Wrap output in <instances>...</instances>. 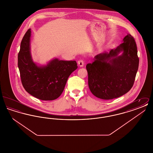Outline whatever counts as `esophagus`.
I'll return each instance as SVG.
<instances>
[{"instance_id":"34e87169","label":"esophagus","mask_w":153,"mask_h":153,"mask_svg":"<svg viewBox=\"0 0 153 153\" xmlns=\"http://www.w3.org/2000/svg\"><path fill=\"white\" fill-rule=\"evenodd\" d=\"M77 64H78V65H79L80 67H82L84 66V61L82 59H80L79 61H78Z\"/></svg>"}]
</instances>
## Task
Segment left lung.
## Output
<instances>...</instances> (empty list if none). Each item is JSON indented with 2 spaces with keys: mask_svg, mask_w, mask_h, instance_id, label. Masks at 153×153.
I'll return each mask as SVG.
<instances>
[{
  "mask_svg": "<svg viewBox=\"0 0 153 153\" xmlns=\"http://www.w3.org/2000/svg\"><path fill=\"white\" fill-rule=\"evenodd\" d=\"M123 43L109 53L96 56L86 66L88 86L92 94L103 100L119 97L132 87L139 66L135 39L127 34Z\"/></svg>",
  "mask_w": 153,
  "mask_h": 153,
  "instance_id": "left-lung-1",
  "label": "left lung"
}]
</instances>
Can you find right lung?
Returning <instances> with one entry per match:
<instances>
[{"label": "right lung", "instance_id": "1", "mask_svg": "<svg viewBox=\"0 0 153 153\" xmlns=\"http://www.w3.org/2000/svg\"><path fill=\"white\" fill-rule=\"evenodd\" d=\"M31 29L23 37L18 56L22 85L31 95L42 100H53L62 93L66 81L77 65L76 61L54 58L46 65L39 66L31 57Z\"/></svg>", "mask_w": 153, "mask_h": 153}]
</instances>
